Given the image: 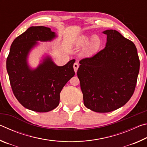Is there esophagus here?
I'll return each mask as SVG.
<instances>
[{
  "mask_svg": "<svg viewBox=\"0 0 147 147\" xmlns=\"http://www.w3.org/2000/svg\"><path fill=\"white\" fill-rule=\"evenodd\" d=\"M73 67H74V72L76 73L77 72V70H78V69L79 67V65L78 63H74V65H73Z\"/></svg>",
  "mask_w": 147,
  "mask_h": 147,
  "instance_id": "esophagus-1",
  "label": "esophagus"
}]
</instances>
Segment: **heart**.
<instances>
[{"mask_svg":"<svg viewBox=\"0 0 147 147\" xmlns=\"http://www.w3.org/2000/svg\"><path fill=\"white\" fill-rule=\"evenodd\" d=\"M89 38H90V36H82L78 41V45L84 46V45H86L88 42ZM100 38L97 36H94L92 37L88 43L86 44L85 48L84 49V53L85 54H87V55H90V54H93L94 53H95L96 51H98V49L100 48Z\"/></svg>","mask_w":147,"mask_h":147,"instance_id":"b5f03b06","label":"heart"}]
</instances>
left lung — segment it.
<instances>
[{
  "instance_id": "left-lung-1",
  "label": "left lung",
  "mask_w": 147,
  "mask_h": 147,
  "mask_svg": "<svg viewBox=\"0 0 147 147\" xmlns=\"http://www.w3.org/2000/svg\"><path fill=\"white\" fill-rule=\"evenodd\" d=\"M107 35L106 47L80 61L77 75L86 108L107 113L124 106L134 94L140 62L132 41L115 30Z\"/></svg>"
}]
</instances>
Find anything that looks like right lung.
<instances>
[{
    "instance_id": "add662e5",
    "label": "right lung",
    "mask_w": 147,
    "mask_h": 147,
    "mask_svg": "<svg viewBox=\"0 0 147 147\" xmlns=\"http://www.w3.org/2000/svg\"><path fill=\"white\" fill-rule=\"evenodd\" d=\"M54 32L45 26H32L14 39L6 59V69L15 96L20 104L37 112H48L59 105L60 92L75 74L72 59L59 67L50 58L35 70L27 65L30 50L36 41H51Z\"/></svg>"
}]
</instances>
